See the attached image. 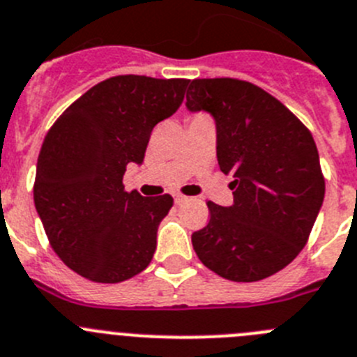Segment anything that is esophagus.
<instances>
[{
  "instance_id": "34e87169",
  "label": "esophagus",
  "mask_w": 357,
  "mask_h": 357,
  "mask_svg": "<svg viewBox=\"0 0 357 357\" xmlns=\"http://www.w3.org/2000/svg\"><path fill=\"white\" fill-rule=\"evenodd\" d=\"M185 200H188V196H184V195H175V204H176V205L184 204Z\"/></svg>"
}]
</instances>
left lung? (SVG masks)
Listing matches in <instances>:
<instances>
[{"label":"left lung","instance_id":"left-lung-1","mask_svg":"<svg viewBox=\"0 0 357 357\" xmlns=\"http://www.w3.org/2000/svg\"><path fill=\"white\" fill-rule=\"evenodd\" d=\"M188 107L212 113L218 161L230 173L234 205L207 202L211 219L191 235L207 269L225 280L260 281L308 243L326 181L308 127L276 97L235 77L188 81Z\"/></svg>","mask_w":357,"mask_h":357}]
</instances>
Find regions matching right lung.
Returning a JSON list of instances; mask_svg holds the SVG:
<instances>
[{"label":"right lung","instance_id":"obj_1","mask_svg":"<svg viewBox=\"0 0 357 357\" xmlns=\"http://www.w3.org/2000/svg\"><path fill=\"white\" fill-rule=\"evenodd\" d=\"M188 79L114 76L70 104L45 134L33 200L52 251L96 283L146 269L169 195L126 191L129 162H143L152 129L178 109Z\"/></svg>","mask_w":357,"mask_h":357}]
</instances>
